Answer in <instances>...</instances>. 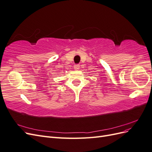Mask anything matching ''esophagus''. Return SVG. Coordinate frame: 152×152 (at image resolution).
I'll return each mask as SVG.
<instances>
[{"label": "esophagus", "instance_id": "obj_1", "mask_svg": "<svg viewBox=\"0 0 152 152\" xmlns=\"http://www.w3.org/2000/svg\"><path fill=\"white\" fill-rule=\"evenodd\" d=\"M74 70H79L80 69V65H74Z\"/></svg>", "mask_w": 152, "mask_h": 152}]
</instances>
